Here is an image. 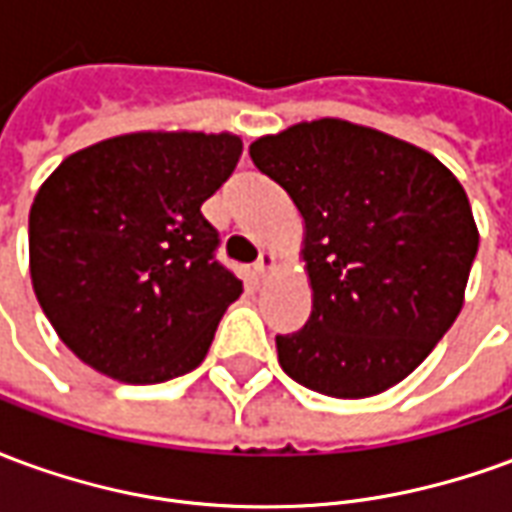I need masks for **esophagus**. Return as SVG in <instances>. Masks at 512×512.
<instances>
[{
  "label": "esophagus",
  "instance_id": "esophagus-1",
  "mask_svg": "<svg viewBox=\"0 0 512 512\" xmlns=\"http://www.w3.org/2000/svg\"><path fill=\"white\" fill-rule=\"evenodd\" d=\"M274 266H277L274 255H271V252H260V257H257V263H255V277L266 279L268 274L274 271Z\"/></svg>",
  "mask_w": 512,
  "mask_h": 512
}]
</instances>
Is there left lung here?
<instances>
[{"instance_id": "8db88e82", "label": "left lung", "mask_w": 512, "mask_h": 512, "mask_svg": "<svg viewBox=\"0 0 512 512\" xmlns=\"http://www.w3.org/2000/svg\"><path fill=\"white\" fill-rule=\"evenodd\" d=\"M304 219L312 312L277 334L279 365L329 397L400 384L463 307L477 255L469 197L425 150L348 120H312L249 145Z\"/></svg>"}]
</instances>
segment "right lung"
Segmentation results:
<instances>
[{"mask_svg":"<svg viewBox=\"0 0 512 512\" xmlns=\"http://www.w3.org/2000/svg\"><path fill=\"white\" fill-rule=\"evenodd\" d=\"M233 134L145 131L73 153L29 211V274L84 365L161 384L200 365L241 279L200 205L241 158Z\"/></svg>","mask_w":512,"mask_h":512,"instance_id":"add662e5","label":"right lung"}]
</instances>
